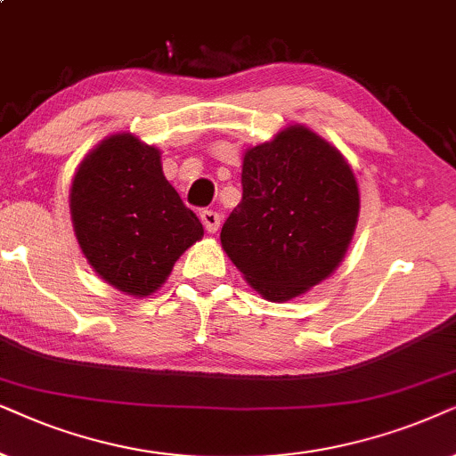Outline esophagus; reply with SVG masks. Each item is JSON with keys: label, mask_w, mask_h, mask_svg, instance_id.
Masks as SVG:
<instances>
[{"label": "esophagus", "mask_w": 456, "mask_h": 456, "mask_svg": "<svg viewBox=\"0 0 456 456\" xmlns=\"http://www.w3.org/2000/svg\"><path fill=\"white\" fill-rule=\"evenodd\" d=\"M200 218H202L206 232H208V233H216L218 227H221V215H218L216 210L206 208V210L200 212Z\"/></svg>", "instance_id": "esophagus-1"}]
</instances>
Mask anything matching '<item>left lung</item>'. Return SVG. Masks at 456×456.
<instances>
[{"instance_id":"left-lung-1","label":"left lung","mask_w":456,"mask_h":456,"mask_svg":"<svg viewBox=\"0 0 456 456\" xmlns=\"http://www.w3.org/2000/svg\"><path fill=\"white\" fill-rule=\"evenodd\" d=\"M241 190L221 244L254 289L283 302L331 275L361 204L354 173L333 145L288 126L246 151Z\"/></svg>"}]
</instances>
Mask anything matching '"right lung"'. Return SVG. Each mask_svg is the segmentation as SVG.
I'll list each match as a JSON object with an SVG mask.
<instances>
[{"label": "right lung", "instance_id": "add662e5", "mask_svg": "<svg viewBox=\"0 0 456 456\" xmlns=\"http://www.w3.org/2000/svg\"><path fill=\"white\" fill-rule=\"evenodd\" d=\"M70 215L89 265L131 296H150L204 235L202 223L162 175L160 151L123 133L78 167Z\"/></svg>", "mask_w": 456, "mask_h": 456}]
</instances>
